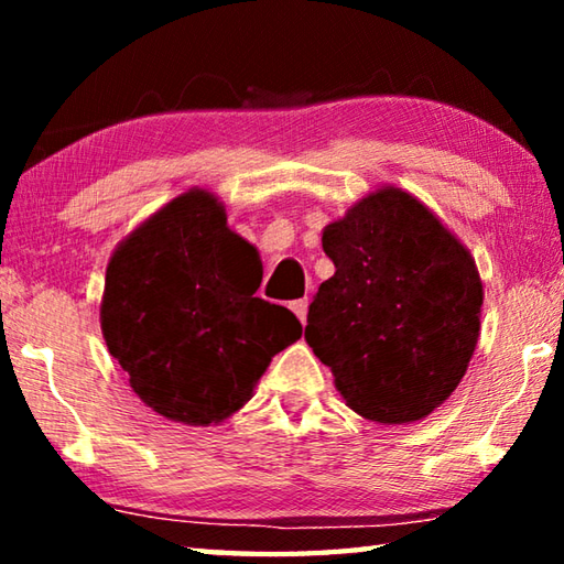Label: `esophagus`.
<instances>
[{"label":"esophagus","instance_id":"esophagus-1","mask_svg":"<svg viewBox=\"0 0 564 564\" xmlns=\"http://www.w3.org/2000/svg\"><path fill=\"white\" fill-rule=\"evenodd\" d=\"M291 311L295 313V316H299L301 323H305V316H308V299L293 301V303H291Z\"/></svg>","mask_w":564,"mask_h":564}]
</instances>
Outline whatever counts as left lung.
I'll return each instance as SVG.
<instances>
[{
	"instance_id": "1",
	"label": "left lung",
	"mask_w": 564,
	"mask_h": 564,
	"mask_svg": "<svg viewBox=\"0 0 564 564\" xmlns=\"http://www.w3.org/2000/svg\"><path fill=\"white\" fill-rule=\"evenodd\" d=\"M336 273L308 308L305 343L350 410L405 425L441 408L480 336L475 259L431 208L380 186L323 228Z\"/></svg>"
}]
</instances>
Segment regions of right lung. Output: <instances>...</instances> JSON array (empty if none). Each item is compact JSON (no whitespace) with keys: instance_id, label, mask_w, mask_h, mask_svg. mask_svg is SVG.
Here are the masks:
<instances>
[{"instance_id":"1","label":"right lung","mask_w":564,"mask_h":564,"mask_svg":"<svg viewBox=\"0 0 564 564\" xmlns=\"http://www.w3.org/2000/svg\"><path fill=\"white\" fill-rule=\"evenodd\" d=\"M263 265L212 191L188 188L111 253L101 333L154 413L218 425L241 410L271 358L301 338L283 305L256 299Z\"/></svg>"}]
</instances>
